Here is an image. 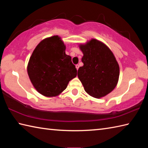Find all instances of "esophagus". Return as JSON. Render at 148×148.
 I'll return each mask as SVG.
<instances>
[{
	"label": "esophagus",
	"instance_id": "esophagus-1",
	"mask_svg": "<svg viewBox=\"0 0 148 148\" xmlns=\"http://www.w3.org/2000/svg\"><path fill=\"white\" fill-rule=\"evenodd\" d=\"M79 65H76V68L77 70H78V69H79Z\"/></svg>",
	"mask_w": 148,
	"mask_h": 148
}]
</instances>
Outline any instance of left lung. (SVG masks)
I'll use <instances>...</instances> for the list:
<instances>
[{"label":"left lung","mask_w":148,"mask_h":148,"mask_svg":"<svg viewBox=\"0 0 148 148\" xmlns=\"http://www.w3.org/2000/svg\"><path fill=\"white\" fill-rule=\"evenodd\" d=\"M79 47L83 53L84 65L78 69V78L88 95L97 99L105 97L115 88L119 79V67L114 54L95 39Z\"/></svg>","instance_id":"1"}]
</instances>
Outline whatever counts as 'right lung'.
I'll list each match as a JSON object with an SVG mask.
<instances>
[{"label":"right lung","instance_id":"right-lung-1","mask_svg":"<svg viewBox=\"0 0 148 148\" xmlns=\"http://www.w3.org/2000/svg\"><path fill=\"white\" fill-rule=\"evenodd\" d=\"M61 37L54 36L41 40L34 50L27 72L36 90L45 97L59 95L77 76L71 56L65 54Z\"/></svg>","mask_w":148,"mask_h":148}]
</instances>
